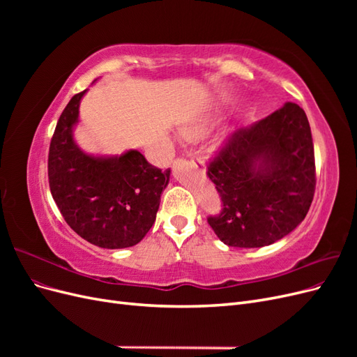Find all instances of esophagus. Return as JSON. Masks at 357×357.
<instances>
[{
    "label": "esophagus",
    "instance_id": "esophagus-1",
    "mask_svg": "<svg viewBox=\"0 0 357 357\" xmlns=\"http://www.w3.org/2000/svg\"><path fill=\"white\" fill-rule=\"evenodd\" d=\"M190 162H192V164L195 165L197 168H202V167H204V162H202V159H201V158H192V160H190Z\"/></svg>",
    "mask_w": 357,
    "mask_h": 357
}]
</instances>
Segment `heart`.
<instances>
[{
  "label": "heart",
  "instance_id": "heart-1",
  "mask_svg": "<svg viewBox=\"0 0 357 357\" xmlns=\"http://www.w3.org/2000/svg\"><path fill=\"white\" fill-rule=\"evenodd\" d=\"M211 122H213L211 119H204V121H197L193 123H189L181 129V135L186 139H198L208 131Z\"/></svg>",
  "mask_w": 357,
  "mask_h": 357
}]
</instances>
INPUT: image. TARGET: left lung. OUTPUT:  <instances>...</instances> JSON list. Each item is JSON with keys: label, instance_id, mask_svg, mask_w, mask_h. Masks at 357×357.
<instances>
[{"label": "left lung", "instance_id": "8db88e82", "mask_svg": "<svg viewBox=\"0 0 357 357\" xmlns=\"http://www.w3.org/2000/svg\"><path fill=\"white\" fill-rule=\"evenodd\" d=\"M222 211L207 219L231 247H264L305 219L316 190L314 146L305 112L286 102L232 134L207 167Z\"/></svg>", "mask_w": 357, "mask_h": 357}]
</instances>
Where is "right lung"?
<instances>
[{
	"mask_svg": "<svg viewBox=\"0 0 357 357\" xmlns=\"http://www.w3.org/2000/svg\"><path fill=\"white\" fill-rule=\"evenodd\" d=\"M86 91L70 100L52 137L47 160L52 197L83 240L102 248L132 247L155 223L171 171L150 165L138 150L121 156L84 153L74 142L73 128Z\"/></svg>",
	"mask_w": 357,
	"mask_h": 357,
	"instance_id": "right-lung-1",
	"label": "right lung"
}]
</instances>
